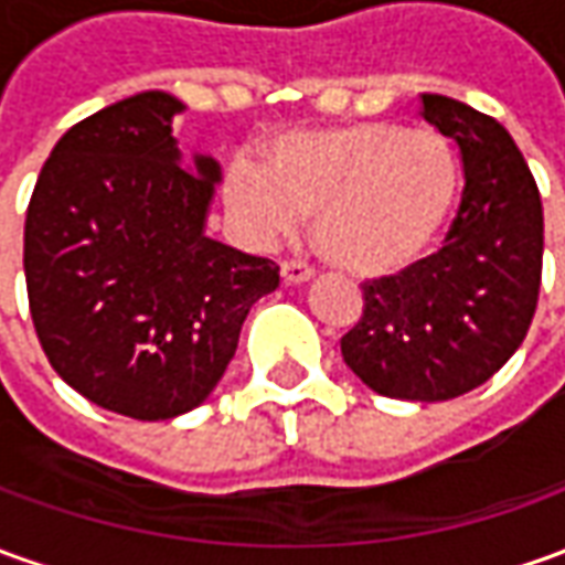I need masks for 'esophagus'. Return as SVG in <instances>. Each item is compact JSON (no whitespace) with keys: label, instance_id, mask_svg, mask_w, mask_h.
I'll use <instances>...</instances> for the list:
<instances>
[{"label":"esophagus","instance_id":"1","mask_svg":"<svg viewBox=\"0 0 565 565\" xmlns=\"http://www.w3.org/2000/svg\"><path fill=\"white\" fill-rule=\"evenodd\" d=\"M279 276H282V282H286V286H305V282L313 279V267H307V264H301V260H282Z\"/></svg>","mask_w":565,"mask_h":565}]
</instances>
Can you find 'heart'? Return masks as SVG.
I'll use <instances>...</instances> for the list:
<instances>
[{"label":"heart","mask_w":565,"mask_h":565,"mask_svg":"<svg viewBox=\"0 0 565 565\" xmlns=\"http://www.w3.org/2000/svg\"><path fill=\"white\" fill-rule=\"evenodd\" d=\"M458 196V159L430 128L384 119L298 128L264 143V162L233 157L224 205L248 243L267 245L313 215V239L334 267L403 274L434 245Z\"/></svg>","instance_id":"obj_1"}]
</instances>
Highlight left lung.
Instances as JSON below:
<instances>
[{
  "label": "left lung",
  "mask_w": 565,
  "mask_h": 565,
  "mask_svg": "<svg viewBox=\"0 0 565 565\" xmlns=\"http://www.w3.org/2000/svg\"><path fill=\"white\" fill-rule=\"evenodd\" d=\"M424 122L461 150L465 193L437 255L365 286L341 356L369 391L443 403L495 375L539 305L542 196L508 128L446 95H422Z\"/></svg>",
  "instance_id": "8db88e82"
}]
</instances>
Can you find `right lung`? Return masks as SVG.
Instances as JSON below:
<instances>
[{
	"label": "right lung",
	"instance_id": "add662e5",
	"mask_svg": "<svg viewBox=\"0 0 565 565\" xmlns=\"http://www.w3.org/2000/svg\"><path fill=\"white\" fill-rule=\"evenodd\" d=\"M169 92L122 97L54 143L23 227L39 344L95 406L138 422L209 399L252 305L279 286L274 260L209 239L224 171L186 159Z\"/></svg>",
	"mask_w": 565,
	"mask_h": 565
}]
</instances>
